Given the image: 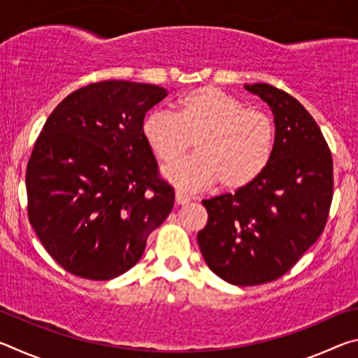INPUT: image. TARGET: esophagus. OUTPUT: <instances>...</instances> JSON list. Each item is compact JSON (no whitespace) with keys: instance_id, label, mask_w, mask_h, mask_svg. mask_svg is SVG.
Returning a JSON list of instances; mask_svg holds the SVG:
<instances>
[{"instance_id":"esophagus-1","label":"esophagus","mask_w":358,"mask_h":358,"mask_svg":"<svg viewBox=\"0 0 358 358\" xmlns=\"http://www.w3.org/2000/svg\"><path fill=\"white\" fill-rule=\"evenodd\" d=\"M175 202H177L178 205H185L187 202H191V196L183 191H177L175 192Z\"/></svg>"}]
</instances>
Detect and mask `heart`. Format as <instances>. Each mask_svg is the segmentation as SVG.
Listing matches in <instances>:
<instances>
[{
    "label": "heart",
    "instance_id": "obj_1",
    "mask_svg": "<svg viewBox=\"0 0 358 358\" xmlns=\"http://www.w3.org/2000/svg\"><path fill=\"white\" fill-rule=\"evenodd\" d=\"M142 136L164 164L180 159L194 141L197 155L164 171L183 189H203L216 181L222 189H241L268 167L276 143L268 115L215 87L187 92L175 102V113L159 108L147 113Z\"/></svg>",
    "mask_w": 358,
    "mask_h": 358
}]
</instances>
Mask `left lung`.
<instances>
[{
    "instance_id": "1",
    "label": "left lung",
    "mask_w": 358,
    "mask_h": 358,
    "mask_svg": "<svg viewBox=\"0 0 358 358\" xmlns=\"http://www.w3.org/2000/svg\"><path fill=\"white\" fill-rule=\"evenodd\" d=\"M245 90L275 115V153L251 185L202 201L208 221L197 243L221 280L257 286L287 273L322 234L333 197V161L317 123L299 101L268 83Z\"/></svg>"
}]
</instances>
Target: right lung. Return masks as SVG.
<instances>
[{
	"instance_id": "1",
	"label": "right lung",
	"mask_w": 358,
	"mask_h": 358,
	"mask_svg": "<svg viewBox=\"0 0 358 358\" xmlns=\"http://www.w3.org/2000/svg\"><path fill=\"white\" fill-rule=\"evenodd\" d=\"M167 96L157 85L106 80L59 102L27 166L28 220L69 273L107 281L132 268L173 208L142 121Z\"/></svg>"
}]
</instances>
